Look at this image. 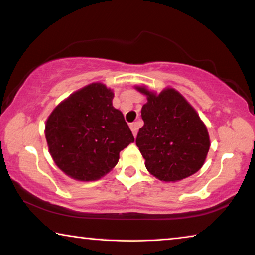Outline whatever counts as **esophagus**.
<instances>
[{
    "instance_id": "1",
    "label": "esophagus",
    "mask_w": 255,
    "mask_h": 255,
    "mask_svg": "<svg viewBox=\"0 0 255 255\" xmlns=\"http://www.w3.org/2000/svg\"><path fill=\"white\" fill-rule=\"evenodd\" d=\"M130 129H131L132 134H134V136L136 137V136H137V131H138V126H137V124H136V123H134V124H130Z\"/></svg>"
}]
</instances>
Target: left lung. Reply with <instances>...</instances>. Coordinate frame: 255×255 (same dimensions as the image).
I'll return each instance as SVG.
<instances>
[{"label": "left lung", "instance_id": "8db88e82", "mask_svg": "<svg viewBox=\"0 0 255 255\" xmlns=\"http://www.w3.org/2000/svg\"><path fill=\"white\" fill-rule=\"evenodd\" d=\"M145 95L142 108L144 126L136 145L151 175L164 182H177L198 172L210 150L207 128L191 104L174 88L160 93L135 86Z\"/></svg>", "mask_w": 255, "mask_h": 255}]
</instances>
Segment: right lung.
Listing matches in <instances>:
<instances>
[{
  "label": "right lung",
  "instance_id": "add662e5",
  "mask_svg": "<svg viewBox=\"0 0 255 255\" xmlns=\"http://www.w3.org/2000/svg\"><path fill=\"white\" fill-rule=\"evenodd\" d=\"M113 90L93 82L56 106L45 123L55 164L77 181H97L115 168L121 150L134 142L124 115L113 108Z\"/></svg>",
  "mask_w": 255,
  "mask_h": 255
}]
</instances>
